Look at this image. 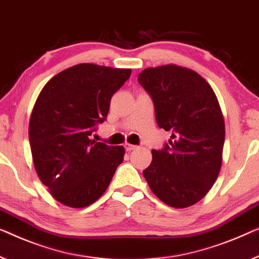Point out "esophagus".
Masks as SVG:
<instances>
[{
  "mask_svg": "<svg viewBox=\"0 0 259 259\" xmlns=\"http://www.w3.org/2000/svg\"><path fill=\"white\" fill-rule=\"evenodd\" d=\"M124 148H125V151L126 152H130V151H133L134 149H136V145H133V144H129V143H125Z\"/></svg>",
  "mask_w": 259,
  "mask_h": 259,
  "instance_id": "1",
  "label": "esophagus"
}]
</instances>
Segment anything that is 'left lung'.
<instances>
[{
	"instance_id": "1",
	"label": "left lung",
	"mask_w": 259,
	"mask_h": 259,
	"mask_svg": "<svg viewBox=\"0 0 259 259\" xmlns=\"http://www.w3.org/2000/svg\"><path fill=\"white\" fill-rule=\"evenodd\" d=\"M138 82L151 96L159 128L171 133L143 171L158 199L190 207L213 186L222 164L225 119L213 88L192 69L164 65L146 68Z\"/></svg>"
}]
</instances>
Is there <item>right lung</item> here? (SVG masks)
I'll return each instance as SVG.
<instances>
[{
	"label": "right lung",
	"instance_id": "right-lung-1",
	"mask_svg": "<svg viewBox=\"0 0 259 259\" xmlns=\"http://www.w3.org/2000/svg\"><path fill=\"white\" fill-rule=\"evenodd\" d=\"M131 69L79 64L41 90L29 124L33 165L51 195L72 208L95 202L124 157L123 146L91 140Z\"/></svg>",
	"mask_w": 259,
	"mask_h": 259
}]
</instances>
